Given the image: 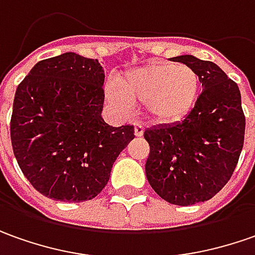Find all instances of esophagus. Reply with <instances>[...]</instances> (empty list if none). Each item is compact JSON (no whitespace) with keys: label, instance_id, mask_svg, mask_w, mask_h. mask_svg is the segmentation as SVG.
<instances>
[{"label":"esophagus","instance_id":"1","mask_svg":"<svg viewBox=\"0 0 255 255\" xmlns=\"http://www.w3.org/2000/svg\"><path fill=\"white\" fill-rule=\"evenodd\" d=\"M144 129H145V126L141 123V121H136L135 123V135L136 136H141L144 134Z\"/></svg>","mask_w":255,"mask_h":255}]
</instances>
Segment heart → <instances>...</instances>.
Returning <instances> with one entry per match:
<instances>
[{"label":"heart","instance_id":"1","mask_svg":"<svg viewBox=\"0 0 255 255\" xmlns=\"http://www.w3.org/2000/svg\"><path fill=\"white\" fill-rule=\"evenodd\" d=\"M199 89L200 80L192 67L159 62L127 72L121 77V87L109 82L106 97L120 110H128L132 103L145 104L154 123L175 124L195 107Z\"/></svg>","mask_w":255,"mask_h":255}]
</instances>
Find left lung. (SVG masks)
<instances>
[{
    "label": "left lung",
    "instance_id": "8db88e82",
    "mask_svg": "<svg viewBox=\"0 0 255 255\" xmlns=\"http://www.w3.org/2000/svg\"><path fill=\"white\" fill-rule=\"evenodd\" d=\"M192 67L203 90L183 121L145 129V172L166 202L190 206L219 193L230 180L244 144L246 117L239 86L209 60L173 57Z\"/></svg>",
    "mask_w": 255,
    "mask_h": 255
}]
</instances>
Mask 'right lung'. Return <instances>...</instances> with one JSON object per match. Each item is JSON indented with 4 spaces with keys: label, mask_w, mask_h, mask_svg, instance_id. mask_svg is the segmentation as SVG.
Masks as SVG:
<instances>
[{
    "label": "right lung",
    "mask_w": 255,
    "mask_h": 255,
    "mask_svg": "<svg viewBox=\"0 0 255 255\" xmlns=\"http://www.w3.org/2000/svg\"><path fill=\"white\" fill-rule=\"evenodd\" d=\"M104 70L72 52L38 62L19 83L11 142L22 173L43 196L80 203L110 179L113 163L134 139V126L101 117Z\"/></svg>",
    "instance_id": "add662e5"
}]
</instances>
